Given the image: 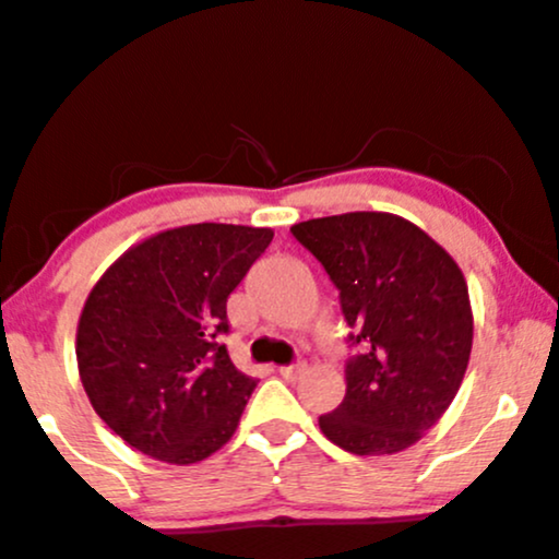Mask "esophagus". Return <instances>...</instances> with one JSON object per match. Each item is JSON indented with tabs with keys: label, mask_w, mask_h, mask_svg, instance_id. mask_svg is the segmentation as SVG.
I'll return each instance as SVG.
<instances>
[{
	"label": "esophagus",
	"mask_w": 559,
	"mask_h": 559,
	"mask_svg": "<svg viewBox=\"0 0 559 559\" xmlns=\"http://www.w3.org/2000/svg\"><path fill=\"white\" fill-rule=\"evenodd\" d=\"M301 370H305V362H294V365H281L278 373L284 376L286 381H294V378H297Z\"/></svg>",
	"instance_id": "34e87169"
}]
</instances>
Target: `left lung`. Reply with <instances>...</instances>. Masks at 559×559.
I'll return each mask as SVG.
<instances>
[{
  "label": "left lung",
  "mask_w": 559,
  "mask_h": 559,
  "mask_svg": "<svg viewBox=\"0 0 559 559\" xmlns=\"http://www.w3.org/2000/svg\"><path fill=\"white\" fill-rule=\"evenodd\" d=\"M325 267L355 352L346 394L320 431L352 454H394L439 423L467 370L473 312L465 275L426 230L391 213L292 226Z\"/></svg>",
  "instance_id": "obj_1"
}]
</instances>
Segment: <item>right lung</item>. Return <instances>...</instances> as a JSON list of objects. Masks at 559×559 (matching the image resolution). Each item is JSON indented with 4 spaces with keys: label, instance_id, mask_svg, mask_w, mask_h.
Listing matches in <instances>:
<instances>
[{
    "label": "right lung",
    "instance_id": "1",
    "mask_svg": "<svg viewBox=\"0 0 559 559\" xmlns=\"http://www.w3.org/2000/svg\"><path fill=\"white\" fill-rule=\"evenodd\" d=\"M271 241V228H170L96 281L75 333L79 373L96 415L133 449L191 465L234 436L258 381L221 344L226 301Z\"/></svg>",
    "mask_w": 559,
    "mask_h": 559
}]
</instances>
